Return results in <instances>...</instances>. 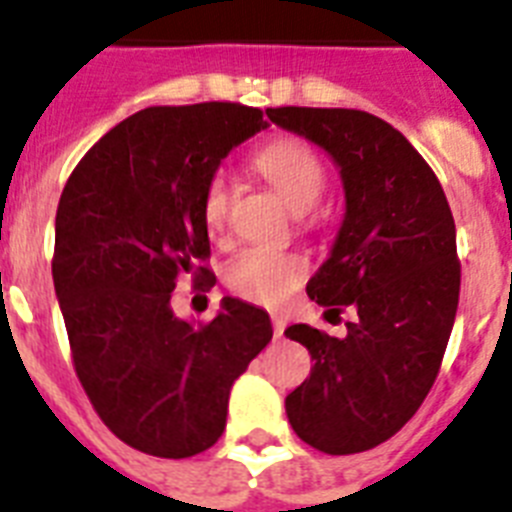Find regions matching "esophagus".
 Segmentation results:
<instances>
[{"mask_svg":"<svg viewBox=\"0 0 512 512\" xmlns=\"http://www.w3.org/2000/svg\"><path fill=\"white\" fill-rule=\"evenodd\" d=\"M272 327H274V337L285 335V329H287L285 316H272Z\"/></svg>","mask_w":512,"mask_h":512,"instance_id":"34e87169","label":"esophagus"}]
</instances>
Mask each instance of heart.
Listing matches in <instances>:
<instances>
[{"label":"heart","instance_id":"1","mask_svg":"<svg viewBox=\"0 0 512 512\" xmlns=\"http://www.w3.org/2000/svg\"><path fill=\"white\" fill-rule=\"evenodd\" d=\"M253 164L295 214L311 209L327 183L322 159L311 146L295 138L266 143L264 149L253 156ZM230 196L232 188L227 175L214 172L206 183L204 204H201L204 225L211 235L225 230ZM303 274H306L303 259L293 253L272 251V248H246L238 256H232L225 266V282L235 293L253 303H266V306L280 303L293 293V287L303 280Z\"/></svg>","mask_w":512,"mask_h":512}]
</instances>
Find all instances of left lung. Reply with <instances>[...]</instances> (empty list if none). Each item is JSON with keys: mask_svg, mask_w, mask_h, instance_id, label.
Instances as JSON below:
<instances>
[{"mask_svg": "<svg viewBox=\"0 0 512 512\" xmlns=\"http://www.w3.org/2000/svg\"><path fill=\"white\" fill-rule=\"evenodd\" d=\"M266 114L340 170L342 225L306 293L327 314H356L345 337L285 329L314 361L285 398L287 421L322 453H363L400 432L437 379L460 293L453 211L432 167L390 122L361 109Z\"/></svg>", "mask_w": 512, "mask_h": 512, "instance_id": "1", "label": "left lung"}]
</instances>
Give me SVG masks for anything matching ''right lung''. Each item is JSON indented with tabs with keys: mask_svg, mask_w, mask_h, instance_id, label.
Returning a JSON list of instances; mask_svg holds the SVG:
<instances>
[{
	"mask_svg": "<svg viewBox=\"0 0 512 512\" xmlns=\"http://www.w3.org/2000/svg\"><path fill=\"white\" fill-rule=\"evenodd\" d=\"M269 128L230 101L149 107L91 146L54 222V293L88 400L146 455L190 458L227 421L235 379L272 340L264 308L222 298L209 324L180 319V274L214 285L204 188L235 146Z\"/></svg>",
	"mask_w": 512,
	"mask_h": 512,
	"instance_id": "right-lung-1",
	"label": "right lung"
}]
</instances>
